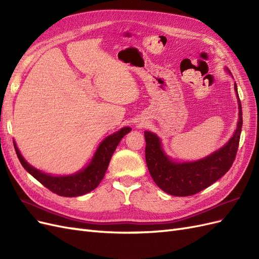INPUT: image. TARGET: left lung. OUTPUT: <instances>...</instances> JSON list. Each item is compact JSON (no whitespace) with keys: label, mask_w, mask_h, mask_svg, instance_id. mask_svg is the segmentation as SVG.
Returning <instances> with one entry per match:
<instances>
[{"label":"left lung","mask_w":259,"mask_h":259,"mask_svg":"<svg viewBox=\"0 0 259 259\" xmlns=\"http://www.w3.org/2000/svg\"><path fill=\"white\" fill-rule=\"evenodd\" d=\"M234 91L239 104L237 130L228 143L205 158L193 162H175L164 152L160 138L152 132H145V153L149 173L164 192L175 197L195 194L217 182L230 169L237 155L243 124L242 107L236 83Z\"/></svg>","instance_id":"8db88e82"}]
</instances>
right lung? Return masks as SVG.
Masks as SVG:
<instances>
[{
  "mask_svg": "<svg viewBox=\"0 0 259 259\" xmlns=\"http://www.w3.org/2000/svg\"><path fill=\"white\" fill-rule=\"evenodd\" d=\"M131 130V127H123L113 133L112 135L106 137L97 148L89 165L77 173L67 176H52L34 168L23 159L15 142L14 147L21 165L49 190L60 197H79V195L91 192L100 184L115 148Z\"/></svg>",
  "mask_w": 259,
  "mask_h": 259,
  "instance_id": "add662e5",
  "label": "right lung"
}]
</instances>
